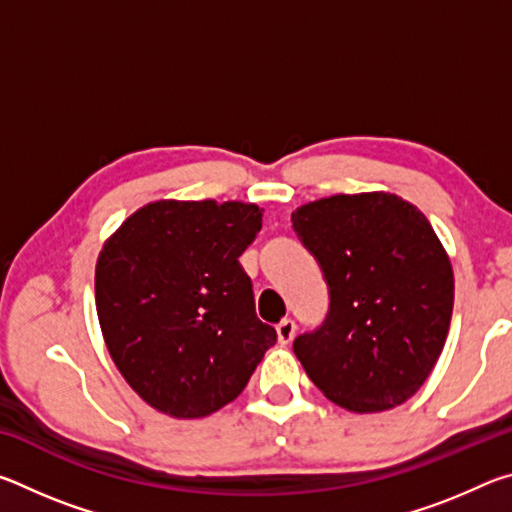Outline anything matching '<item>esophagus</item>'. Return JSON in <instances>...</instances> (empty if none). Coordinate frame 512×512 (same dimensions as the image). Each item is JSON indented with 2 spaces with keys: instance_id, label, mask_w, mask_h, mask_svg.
Returning <instances> with one entry per match:
<instances>
[{
  "instance_id": "esophagus-1",
  "label": "esophagus",
  "mask_w": 512,
  "mask_h": 512,
  "mask_svg": "<svg viewBox=\"0 0 512 512\" xmlns=\"http://www.w3.org/2000/svg\"><path fill=\"white\" fill-rule=\"evenodd\" d=\"M293 336H296V320L291 318H284L280 320V325H277V339H280V343H291Z\"/></svg>"
}]
</instances>
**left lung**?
I'll return each instance as SVG.
<instances>
[{
  "mask_svg": "<svg viewBox=\"0 0 512 512\" xmlns=\"http://www.w3.org/2000/svg\"><path fill=\"white\" fill-rule=\"evenodd\" d=\"M293 230L323 271L329 311L293 352L334 404L400 406L427 381L454 309V273L418 207L386 192L336 194L298 207Z\"/></svg>",
  "mask_w": 512,
  "mask_h": 512,
  "instance_id": "left-lung-1",
  "label": "left lung"
}]
</instances>
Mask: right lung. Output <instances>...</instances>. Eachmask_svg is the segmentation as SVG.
Segmentation results:
<instances>
[{"label": "right lung", "instance_id": "1", "mask_svg": "<svg viewBox=\"0 0 512 512\" xmlns=\"http://www.w3.org/2000/svg\"><path fill=\"white\" fill-rule=\"evenodd\" d=\"M259 230L253 203L158 201L103 244L94 273L103 339L153 409L183 420L219 411L275 345L239 264Z\"/></svg>", "mask_w": 512, "mask_h": 512}]
</instances>
